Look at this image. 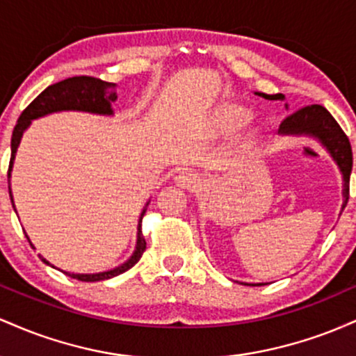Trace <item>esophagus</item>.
Wrapping results in <instances>:
<instances>
[{
    "mask_svg": "<svg viewBox=\"0 0 356 356\" xmlns=\"http://www.w3.org/2000/svg\"><path fill=\"white\" fill-rule=\"evenodd\" d=\"M175 184L184 187V189L194 191L201 186V177L195 172H192V170H184V172H181L175 177Z\"/></svg>",
    "mask_w": 356,
    "mask_h": 356,
    "instance_id": "1",
    "label": "esophagus"
}]
</instances>
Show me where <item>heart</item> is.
<instances>
[{
  "mask_svg": "<svg viewBox=\"0 0 356 356\" xmlns=\"http://www.w3.org/2000/svg\"><path fill=\"white\" fill-rule=\"evenodd\" d=\"M251 110L244 107V105L234 104V102H226V104L219 105L212 112L211 127L214 132L227 136V134L236 132L241 127L246 125L251 120Z\"/></svg>",
  "mask_w": 356,
  "mask_h": 356,
  "instance_id": "heart-1",
  "label": "heart"
}]
</instances>
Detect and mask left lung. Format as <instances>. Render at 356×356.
Returning <instances> with one entry per match:
<instances>
[{"label": "left lung", "mask_w": 356, "mask_h": 356, "mask_svg": "<svg viewBox=\"0 0 356 356\" xmlns=\"http://www.w3.org/2000/svg\"><path fill=\"white\" fill-rule=\"evenodd\" d=\"M256 95L263 97L266 100H284L283 93H276V95H268V93L256 92ZM288 108V104H286ZM280 136H295V137H309L318 140L325 147L326 152L332 155L334 164L340 169L343 177V204L341 211L345 209L346 202H348L350 195V174L351 167H353V155H351V145L348 137L341 130V127L337 124V120L332 117L321 105H308V107L300 108L298 112L291 113L281 122ZM248 286H263L268 283H241Z\"/></svg>", "instance_id": "left-lung-1"}]
</instances>
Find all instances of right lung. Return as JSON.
Masks as SVG:
<instances>
[{
	"label": "right lung",
	"instance_id": "add662e5",
	"mask_svg": "<svg viewBox=\"0 0 356 356\" xmlns=\"http://www.w3.org/2000/svg\"><path fill=\"white\" fill-rule=\"evenodd\" d=\"M115 87L117 83H108V81L93 79V76H72V79L61 80L58 83H53L48 88H44L43 92L23 110V113L19 115L18 122H16L15 125L13 137H11V159H10V169H8V182H10V177H11V169H13L16 150H18L19 142H22L24 130L31 125V122L36 120V118H42L44 115H50V113H56V112H87V113H95V115L112 117L113 115L112 104L117 100ZM10 197H11V204H13L15 207L11 187H10ZM149 202L145 204V207L140 212V218H138L136 249H134L132 256H130L125 263H122L120 266H115L113 269H108V271H102V273H90V275H85V273L63 271L65 275L75 277V280L79 281H90V283H92V281H104V280H110V277H115L118 275H122V273L129 271L132 266H136L138 259H140L142 254H144L145 246H147L144 236H142V218H144ZM26 239L30 241L28 236ZM31 246H33V244H31ZM42 261L44 264H48V266L55 268L50 261H47L44 257H42Z\"/></svg>",
	"mask_w": 356,
	"mask_h": 356
}]
</instances>
